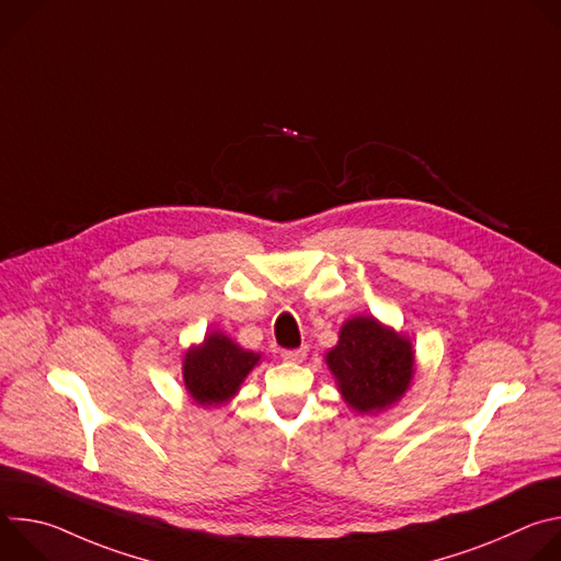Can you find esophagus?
Returning a JSON list of instances; mask_svg holds the SVG:
<instances>
[{
    "label": "esophagus",
    "instance_id": "1",
    "mask_svg": "<svg viewBox=\"0 0 561 561\" xmlns=\"http://www.w3.org/2000/svg\"><path fill=\"white\" fill-rule=\"evenodd\" d=\"M306 353H308L306 346H301V348H286V351H282V357L286 362H304Z\"/></svg>",
    "mask_w": 561,
    "mask_h": 561
}]
</instances>
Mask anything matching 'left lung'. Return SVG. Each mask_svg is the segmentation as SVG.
I'll use <instances>...</instances> for the list:
<instances>
[{"label": "left lung", "instance_id": "left-lung-1", "mask_svg": "<svg viewBox=\"0 0 561 561\" xmlns=\"http://www.w3.org/2000/svg\"><path fill=\"white\" fill-rule=\"evenodd\" d=\"M351 409L375 413L404 394L413 379V346L383 329L375 317H353L342 327L340 344L327 355Z\"/></svg>", "mask_w": 561, "mask_h": 561}]
</instances>
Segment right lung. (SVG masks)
Returning <instances> with one entry per match:
<instances>
[{
  "label": "right lung",
  "instance_id": "obj_1",
  "mask_svg": "<svg viewBox=\"0 0 561 561\" xmlns=\"http://www.w3.org/2000/svg\"><path fill=\"white\" fill-rule=\"evenodd\" d=\"M260 362V355L239 348L226 335L213 333L184 359V383L202 407L224 404Z\"/></svg>",
  "mask_w": 561,
  "mask_h": 561
}]
</instances>
